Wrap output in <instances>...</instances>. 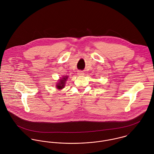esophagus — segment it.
I'll use <instances>...</instances> for the list:
<instances>
[{"label": "esophagus", "instance_id": "1", "mask_svg": "<svg viewBox=\"0 0 154 154\" xmlns=\"http://www.w3.org/2000/svg\"><path fill=\"white\" fill-rule=\"evenodd\" d=\"M77 74H78V76H84V73L82 71H81V70L78 71Z\"/></svg>", "mask_w": 154, "mask_h": 154}]
</instances>
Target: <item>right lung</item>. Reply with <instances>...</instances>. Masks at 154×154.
<instances>
[{"instance_id":"add662e5","label":"right lung","mask_w":154,"mask_h":154,"mask_svg":"<svg viewBox=\"0 0 154 154\" xmlns=\"http://www.w3.org/2000/svg\"><path fill=\"white\" fill-rule=\"evenodd\" d=\"M68 78V76H63V78H62V79H60L58 83H57L56 85V88L59 89H61L65 87V83H66V80Z\"/></svg>"}]
</instances>
